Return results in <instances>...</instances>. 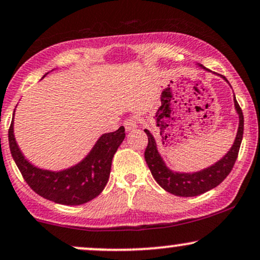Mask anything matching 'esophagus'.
<instances>
[{"label":"esophagus","instance_id":"1","mask_svg":"<svg viewBox=\"0 0 260 260\" xmlns=\"http://www.w3.org/2000/svg\"><path fill=\"white\" fill-rule=\"evenodd\" d=\"M123 126H124V128H126V132H131V131L136 129L137 128L136 118H133V117L127 118V120L123 122Z\"/></svg>","mask_w":260,"mask_h":260}]
</instances>
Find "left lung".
Returning a JSON list of instances; mask_svg holds the SVG:
<instances>
[{
  "mask_svg": "<svg viewBox=\"0 0 260 260\" xmlns=\"http://www.w3.org/2000/svg\"><path fill=\"white\" fill-rule=\"evenodd\" d=\"M198 67L206 71H209L208 69L202 67L201 64H198ZM221 77L228 82V80L224 76ZM234 106H235L236 114L239 115V128H237L236 137L233 145L228 150L226 154L217 162L196 172H180L168 167L160 151H158L155 137L152 136V133L149 129H144L149 139L144 157H145V161L148 164L152 177L155 178V180L157 181V184L162 189L176 196L190 198V196L201 195V193L213 189V187L219 185L221 181L228 177V174L230 173L234 165H235L243 137V114L235 98V94H234Z\"/></svg>",
  "mask_w": 260,
  "mask_h": 260,
  "instance_id": "left-lung-1",
  "label": "left lung"
}]
</instances>
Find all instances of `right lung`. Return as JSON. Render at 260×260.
<instances>
[{
  "instance_id": "right-lung-1",
  "label": "right lung",
  "mask_w": 260,
  "mask_h": 260,
  "mask_svg": "<svg viewBox=\"0 0 260 260\" xmlns=\"http://www.w3.org/2000/svg\"><path fill=\"white\" fill-rule=\"evenodd\" d=\"M14 114L15 109L8 132L9 149L15 165L34 191L55 203L77 206L95 199L104 190L110 177L112 157L126 136L124 127L102 134L88 154L77 164L64 170L51 171L31 164L21 152L14 136Z\"/></svg>"
}]
</instances>
